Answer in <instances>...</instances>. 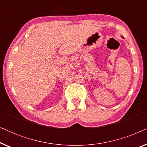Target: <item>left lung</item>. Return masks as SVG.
<instances>
[{
    "mask_svg": "<svg viewBox=\"0 0 147 147\" xmlns=\"http://www.w3.org/2000/svg\"><path fill=\"white\" fill-rule=\"evenodd\" d=\"M121 37H122V38H123V39H124V37H122V36H121Z\"/></svg>",
    "mask_w": 147,
    "mask_h": 147,
    "instance_id": "obj_1",
    "label": "left lung"
}]
</instances>
